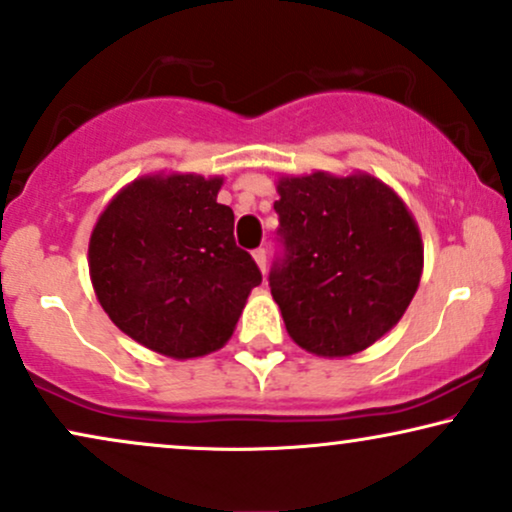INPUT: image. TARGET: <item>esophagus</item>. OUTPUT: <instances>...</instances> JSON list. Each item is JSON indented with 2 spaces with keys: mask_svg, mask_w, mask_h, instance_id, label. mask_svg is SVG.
I'll list each match as a JSON object with an SVG mask.
<instances>
[{
  "mask_svg": "<svg viewBox=\"0 0 512 512\" xmlns=\"http://www.w3.org/2000/svg\"><path fill=\"white\" fill-rule=\"evenodd\" d=\"M254 261L258 263V268H261V273H266V266H268L266 249H256V251H254Z\"/></svg>",
  "mask_w": 512,
  "mask_h": 512,
  "instance_id": "esophagus-1",
  "label": "esophagus"
}]
</instances>
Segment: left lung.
Listing matches in <instances>:
<instances>
[{
    "instance_id": "obj_1",
    "label": "left lung",
    "mask_w": 512,
    "mask_h": 512,
    "mask_svg": "<svg viewBox=\"0 0 512 512\" xmlns=\"http://www.w3.org/2000/svg\"><path fill=\"white\" fill-rule=\"evenodd\" d=\"M280 218L268 282L289 337L315 356H351L406 313L422 273L413 216L370 175L277 182Z\"/></svg>"
}]
</instances>
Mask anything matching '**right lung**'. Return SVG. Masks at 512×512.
Instances as JSON below:
<instances>
[{
  "label": "right lung",
  "mask_w": 512,
  "mask_h": 512,
  "mask_svg": "<svg viewBox=\"0 0 512 512\" xmlns=\"http://www.w3.org/2000/svg\"><path fill=\"white\" fill-rule=\"evenodd\" d=\"M220 178L156 175L128 185L90 237L99 304L128 337L170 358L216 351L235 332L261 270L235 242Z\"/></svg>",
  "instance_id": "right-lung-1"
}]
</instances>
